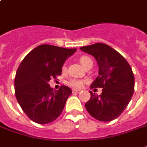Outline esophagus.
<instances>
[{
    "label": "esophagus",
    "instance_id": "esophagus-1",
    "mask_svg": "<svg viewBox=\"0 0 147 147\" xmlns=\"http://www.w3.org/2000/svg\"><path fill=\"white\" fill-rule=\"evenodd\" d=\"M72 92H73L74 94H78V93L81 92V90H80V89H73Z\"/></svg>",
    "mask_w": 147,
    "mask_h": 147
}]
</instances>
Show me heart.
I'll list each match as a JSON object with an SVG mask.
<instances>
[{"label":"heart","instance_id":"obj_1","mask_svg":"<svg viewBox=\"0 0 147 147\" xmlns=\"http://www.w3.org/2000/svg\"><path fill=\"white\" fill-rule=\"evenodd\" d=\"M80 62L84 67H85L87 64H88L89 63L92 62L91 59L88 57V56H82L80 59ZM65 66L63 67V70H65ZM68 85L71 86L72 88H82L83 86L85 84V80H77V79H73V80H71L68 81Z\"/></svg>","mask_w":147,"mask_h":147}]
</instances>
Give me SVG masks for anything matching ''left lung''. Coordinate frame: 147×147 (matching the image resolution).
Segmentation results:
<instances>
[{
	"label": "left lung",
	"instance_id": "obj_1",
	"mask_svg": "<svg viewBox=\"0 0 147 147\" xmlns=\"http://www.w3.org/2000/svg\"><path fill=\"white\" fill-rule=\"evenodd\" d=\"M80 50L95 57L98 76L91 88H102L101 95L89 91L91 98L85 107L93 118L102 122L115 119L123 113L134 93V77L123 56L102 43L81 47Z\"/></svg>",
	"mask_w": 147,
	"mask_h": 147
}]
</instances>
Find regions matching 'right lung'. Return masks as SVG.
Here are the masks:
<instances>
[{
  "mask_svg": "<svg viewBox=\"0 0 147 147\" xmlns=\"http://www.w3.org/2000/svg\"><path fill=\"white\" fill-rule=\"evenodd\" d=\"M76 50L41 45L31 51L17 68L14 82L16 99L35 123H49L63 111L71 90L61 86L54 91L49 82L61 75L63 63Z\"/></svg>",
  "mask_w": 147,
  "mask_h": 147,
  "instance_id": "right-lung-1",
  "label": "right lung"
}]
</instances>
